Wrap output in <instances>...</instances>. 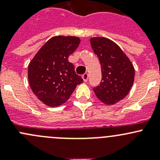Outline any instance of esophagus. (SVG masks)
<instances>
[{"instance_id": "34e87169", "label": "esophagus", "mask_w": 160, "mask_h": 160, "mask_svg": "<svg viewBox=\"0 0 160 160\" xmlns=\"http://www.w3.org/2000/svg\"><path fill=\"white\" fill-rule=\"evenodd\" d=\"M82 78H83V81L87 82L88 80V73H84L83 76H82Z\"/></svg>"}]
</instances>
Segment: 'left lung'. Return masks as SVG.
<instances>
[{
	"label": "left lung",
	"instance_id": "8db88e82",
	"mask_svg": "<svg viewBox=\"0 0 160 160\" xmlns=\"http://www.w3.org/2000/svg\"><path fill=\"white\" fill-rule=\"evenodd\" d=\"M90 45L99 58L102 80L93 88L97 98L105 104L112 105L129 93L135 79L133 64L122 49L109 38L93 37Z\"/></svg>",
	"mask_w": 160,
	"mask_h": 160
}]
</instances>
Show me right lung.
<instances>
[{
    "instance_id": "1",
    "label": "right lung",
    "mask_w": 160,
    "mask_h": 160,
    "mask_svg": "<svg viewBox=\"0 0 160 160\" xmlns=\"http://www.w3.org/2000/svg\"><path fill=\"white\" fill-rule=\"evenodd\" d=\"M76 36H54L48 40L28 64V78L33 93L46 105L58 107L70 98L81 77L68 61L80 45Z\"/></svg>"
}]
</instances>
